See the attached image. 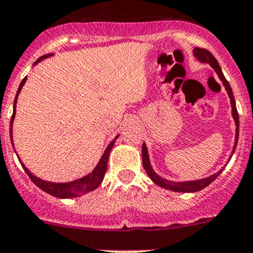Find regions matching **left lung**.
I'll use <instances>...</instances> for the list:
<instances>
[{
  "label": "left lung",
  "instance_id": "8db88e82",
  "mask_svg": "<svg viewBox=\"0 0 253 253\" xmlns=\"http://www.w3.org/2000/svg\"><path fill=\"white\" fill-rule=\"evenodd\" d=\"M193 54L197 59L199 60L201 62H208L209 65L215 70V72L217 74L219 79L222 81V84L225 86V89L227 91V94L230 97V101H231V108H232V117L235 119V124H236V135H235V145H234V150H232V154H234L235 149H236V145H237V140H239V113H237V109H236V103H235V98H234V94H232V89L230 87L229 82L227 80L225 79L224 74H222L221 69H220L219 64H217L216 59L211 55V51H208L207 49H203V47H196L193 50ZM142 166H144L145 171L146 173L149 174L150 178L152 179L154 183H156L157 186L162 187L165 189H169V191H173V192H184V193H189V192H198L201 189L206 188L208 187L209 184L216 178L217 176L220 174L219 171L217 173L211 174V177L208 178H203V179H198V181H188V182H172V181H167V179L161 178L159 174H156L154 172V169H151V165H150V160H149V154H147V149H146V145L142 144Z\"/></svg>",
  "mask_w": 253,
  "mask_h": 253
}]
</instances>
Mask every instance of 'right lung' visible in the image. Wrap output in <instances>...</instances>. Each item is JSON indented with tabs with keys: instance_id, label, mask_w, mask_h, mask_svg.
I'll use <instances>...</instances> for the list:
<instances>
[{
	"instance_id": "right-lung-1",
	"label": "right lung",
	"mask_w": 253,
	"mask_h": 253,
	"mask_svg": "<svg viewBox=\"0 0 253 253\" xmlns=\"http://www.w3.org/2000/svg\"><path fill=\"white\" fill-rule=\"evenodd\" d=\"M49 56H51V54L42 55V57H39V59L37 60L36 64H38L39 61H42V60L46 59V57H49ZM26 81H27V77H24V79L22 80L21 84H19L18 91H17V96H16V98H14L13 114H12L11 124H9V135H11L12 145H13V140H12V123H13L14 114H16L17 97H18L19 92H21L22 87H23V84H26ZM116 139H114L113 141L108 145V147H107L106 151H104L103 156H102L101 160H99L98 165H97L96 169H94L91 173L87 174V176H84V177H82V178L76 179V181H74V182H69V183H52V182L42 181V179L34 176V174L32 173V172L29 171V169H27L23 164H22L21 160L19 159L18 160H19V162H21L23 169L26 171V173L29 176V178H31L32 181H33V183L36 184V186H38L42 191L46 192V193L51 194V196H54V197H57V198H75V197L82 196V194H86V193H88V192L94 191V189H96L97 187L102 183V181H103V178H104V174H106V171H107V164H108L109 152H111L112 147H113L114 142H116Z\"/></svg>"
}]
</instances>
